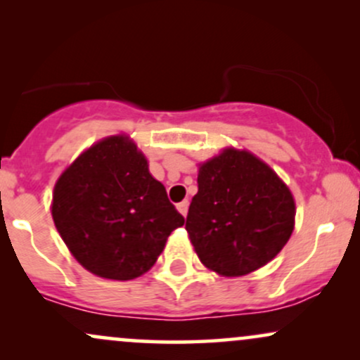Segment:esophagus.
I'll use <instances>...</instances> for the list:
<instances>
[{"mask_svg":"<svg viewBox=\"0 0 360 360\" xmlns=\"http://www.w3.org/2000/svg\"><path fill=\"white\" fill-rule=\"evenodd\" d=\"M188 208H189V201L184 200L181 201V203H177V210H179V213L183 214V217L186 218V214H188Z\"/></svg>","mask_w":360,"mask_h":360,"instance_id":"34e87169","label":"esophagus"}]
</instances>
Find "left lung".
Returning <instances> with one entry per match:
<instances>
[{"instance_id": "8db88e82", "label": "left lung", "mask_w": 360, "mask_h": 360, "mask_svg": "<svg viewBox=\"0 0 360 360\" xmlns=\"http://www.w3.org/2000/svg\"><path fill=\"white\" fill-rule=\"evenodd\" d=\"M289 188L254 154L225 148L201 164L186 230L198 257L226 278L266 266L295 229Z\"/></svg>"}]
</instances>
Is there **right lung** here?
Returning <instances> with one entry per match:
<instances>
[{
  "label": "right lung",
  "instance_id": "obj_1",
  "mask_svg": "<svg viewBox=\"0 0 360 360\" xmlns=\"http://www.w3.org/2000/svg\"><path fill=\"white\" fill-rule=\"evenodd\" d=\"M52 218L68 249L100 278L128 281L147 272L184 218L125 135L103 139L62 172Z\"/></svg>",
  "mask_w": 360,
  "mask_h": 360
}]
</instances>
